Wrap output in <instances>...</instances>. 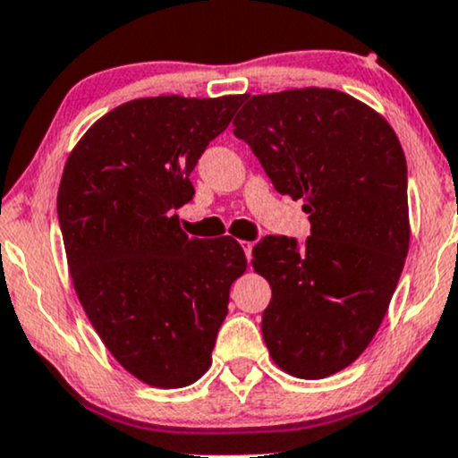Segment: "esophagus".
Segmentation results:
<instances>
[{
	"label": "esophagus",
	"mask_w": 458,
	"mask_h": 458,
	"mask_svg": "<svg viewBox=\"0 0 458 458\" xmlns=\"http://www.w3.org/2000/svg\"><path fill=\"white\" fill-rule=\"evenodd\" d=\"M241 247H243L247 262H251V250H253V243H250V241H241Z\"/></svg>",
	"instance_id": "1"
}]
</instances>
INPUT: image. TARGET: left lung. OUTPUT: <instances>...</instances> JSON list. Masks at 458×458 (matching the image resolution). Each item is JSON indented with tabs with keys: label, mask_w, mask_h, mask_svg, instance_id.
<instances>
[{
	"label": "left lung",
	"mask_w": 458,
	"mask_h": 458,
	"mask_svg": "<svg viewBox=\"0 0 458 458\" xmlns=\"http://www.w3.org/2000/svg\"><path fill=\"white\" fill-rule=\"evenodd\" d=\"M243 102L234 136L311 222L302 247L275 234L253 247V271L273 290L264 344L290 376L328 377L376 337L403 271V148L382 114L344 91L305 87Z\"/></svg>",
	"instance_id": "8db88e82"
}]
</instances>
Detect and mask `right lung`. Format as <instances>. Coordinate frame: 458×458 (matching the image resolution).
I'll return each mask as SVG.
<instances>
[{"label": "right lung", "instance_id": "right-lung-1", "mask_svg": "<svg viewBox=\"0 0 458 458\" xmlns=\"http://www.w3.org/2000/svg\"><path fill=\"white\" fill-rule=\"evenodd\" d=\"M243 98L125 102L64 166L57 215L76 296L114 360L148 386L205 376L230 285L247 268L234 239H190L174 213L194 198L191 170Z\"/></svg>", "mask_w": 458, "mask_h": 458}]
</instances>
